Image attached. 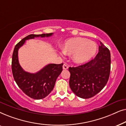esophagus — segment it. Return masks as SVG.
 Instances as JSON below:
<instances>
[{
	"instance_id": "34e87169",
	"label": "esophagus",
	"mask_w": 126,
	"mask_h": 126,
	"mask_svg": "<svg viewBox=\"0 0 126 126\" xmlns=\"http://www.w3.org/2000/svg\"><path fill=\"white\" fill-rule=\"evenodd\" d=\"M63 69H65V70H66V69H68V65H67L66 63H64V64L63 65Z\"/></svg>"
}]
</instances>
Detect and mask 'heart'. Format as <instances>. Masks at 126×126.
<instances>
[{
    "label": "heart",
    "mask_w": 126,
    "mask_h": 126,
    "mask_svg": "<svg viewBox=\"0 0 126 126\" xmlns=\"http://www.w3.org/2000/svg\"><path fill=\"white\" fill-rule=\"evenodd\" d=\"M63 50L66 54H72L74 63L82 64L92 58L97 50V46L93 41L84 38H70L64 42Z\"/></svg>",
    "instance_id": "heart-1"
}]
</instances>
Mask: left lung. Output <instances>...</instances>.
Listing matches in <instances>:
<instances>
[{
    "instance_id": "1",
    "label": "left lung",
    "mask_w": 126,
    "mask_h": 126,
    "mask_svg": "<svg viewBox=\"0 0 126 126\" xmlns=\"http://www.w3.org/2000/svg\"><path fill=\"white\" fill-rule=\"evenodd\" d=\"M111 70L110 50L100 42L95 58L85 64L69 67V86L76 95L89 99L102 90L109 79Z\"/></svg>"
}]
</instances>
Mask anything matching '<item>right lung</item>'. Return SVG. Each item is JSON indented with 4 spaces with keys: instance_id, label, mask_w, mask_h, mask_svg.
Masks as SVG:
<instances>
[{
    "instance_id": "1",
    "label": "right lung",
    "mask_w": 126,
    "mask_h": 126,
    "mask_svg": "<svg viewBox=\"0 0 126 126\" xmlns=\"http://www.w3.org/2000/svg\"><path fill=\"white\" fill-rule=\"evenodd\" d=\"M53 33L36 35L30 34L24 38L15 46L12 57V72L14 79L21 90L34 99H42L46 97L53 89L56 81L63 71V63H50L46 65L37 73L32 74L24 71L18 61L19 48L25 44V41L35 37H50Z\"/></svg>"
}]
</instances>
